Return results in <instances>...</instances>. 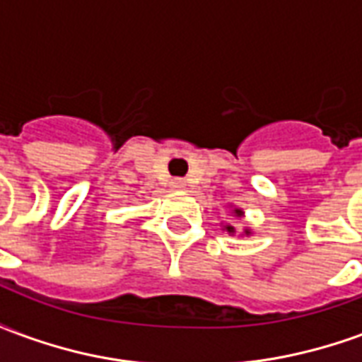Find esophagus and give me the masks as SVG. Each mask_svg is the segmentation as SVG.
I'll use <instances>...</instances> for the list:
<instances>
[{
    "label": "esophagus",
    "instance_id": "obj_1",
    "mask_svg": "<svg viewBox=\"0 0 362 362\" xmlns=\"http://www.w3.org/2000/svg\"><path fill=\"white\" fill-rule=\"evenodd\" d=\"M170 186H173L174 189H184L186 188V182L182 180V178H174V180L170 182Z\"/></svg>",
    "mask_w": 362,
    "mask_h": 362
}]
</instances>
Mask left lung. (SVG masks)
Masks as SVG:
<instances>
[{
	"label": "left lung",
	"instance_id": "8db88e82",
	"mask_svg": "<svg viewBox=\"0 0 362 362\" xmlns=\"http://www.w3.org/2000/svg\"><path fill=\"white\" fill-rule=\"evenodd\" d=\"M230 215H233V217H240V219H243L244 211L240 209V207H235V205H233V207H230ZM221 225H223V230H227L228 235H235V233H236V228L233 227L230 223H221ZM250 235H252V228L244 227L243 235H240V236H250Z\"/></svg>",
	"mask_w": 362,
	"mask_h": 362
}]
</instances>
